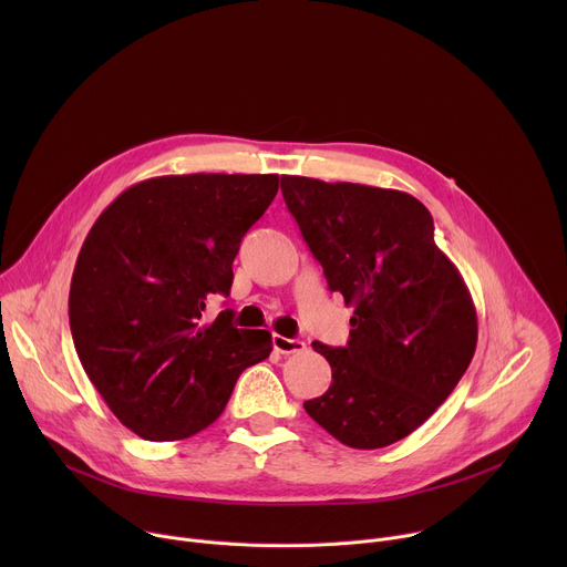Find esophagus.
Wrapping results in <instances>:
<instances>
[{
	"label": "esophagus",
	"mask_w": 567,
	"mask_h": 567,
	"mask_svg": "<svg viewBox=\"0 0 567 567\" xmlns=\"http://www.w3.org/2000/svg\"><path fill=\"white\" fill-rule=\"evenodd\" d=\"M274 348L280 354H300L307 350V346L300 339H287L280 334H274Z\"/></svg>",
	"instance_id": "obj_1"
}]
</instances>
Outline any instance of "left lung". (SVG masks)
<instances>
[{
	"instance_id": "left-lung-1",
	"label": "left lung",
	"mask_w": 567,
	"mask_h": 567,
	"mask_svg": "<svg viewBox=\"0 0 567 567\" xmlns=\"http://www.w3.org/2000/svg\"><path fill=\"white\" fill-rule=\"evenodd\" d=\"M285 204L332 291L354 307L350 341L311 348L332 385L307 415L352 449H383L420 429L466 372L477 316L437 249L426 206L401 190L285 175Z\"/></svg>"
}]
</instances>
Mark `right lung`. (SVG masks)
<instances>
[{"label":"right lung","instance_id":"obj_1","mask_svg":"<svg viewBox=\"0 0 567 567\" xmlns=\"http://www.w3.org/2000/svg\"><path fill=\"white\" fill-rule=\"evenodd\" d=\"M278 175H168L134 184L96 219L78 254L69 326L80 363L123 426L175 442L210 426L241 370L265 361L267 330L202 320L228 296L247 230Z\"/></svg>","mask_w":567,"mask_h":567}]
</instances>
